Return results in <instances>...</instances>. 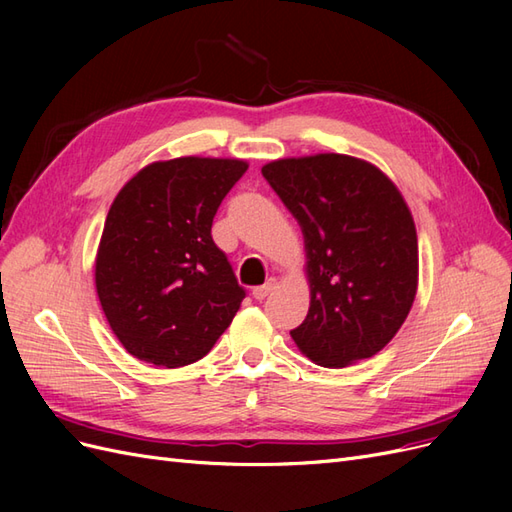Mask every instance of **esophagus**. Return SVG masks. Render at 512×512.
Wrapping results in <instances>:
<instances>
[{"instance_id": "esophagus-1", "label": "esophagus", "mask_w": 512, "mask_h": 512, "mask_svg": "<svg viewBox=\"0 0 512 512\" xmlns=\"http://www.w3.org/2000/svg\"><path fill=\"white\" fill-rule=\"evenodd\" d=\"M275 286H277V282L275 280H269L267 284H262V286H256L254 290H252V294H254V299L256 301H262V299H267L269 294L275 290Z\"/></svg>"}]
</instances>
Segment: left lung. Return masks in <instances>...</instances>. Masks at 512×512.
<instances>
[{
    "label": "left lung",
    "instance_id": "obj_1",
    "mask_svg": "<svg viewBox=\"0 0 512 512\" xmlns=\"http://www.w3.org/2000/svg\"><path fill=\"white\" fill-rule=\"evenodd\" d=\"M262 175L303 232L309 312L294 344L331 369L378 354L418 288L416 226L397 185L344 153L273 160Z\"/></svg>",
    "mask_w": 512,
    "mask_h": 512
}]
</instances>
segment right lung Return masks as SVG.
Wrapping results in <instances>:
<instances>
[{
  "label": "right lung",
  "instance_id": "right-lung-1",
  "mask_svg": "<svg viewBox=\"0 0 512 512\" xmlns=\"http://www.w3.org/2000/svg\"><path fill=\"white\" fill-rule=\"evenodd\" d=\"M245 170L239 158L160 160L115 196L96 254V292L108 327L138 361L196 363L239 312L245 290L211 224Z\"/></svg>",
  "mask_w": 512,
  "mask_h": 512
}]
</instances>
